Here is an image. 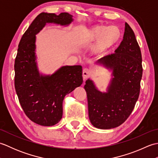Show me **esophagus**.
<instances>
[{
    "mask_svg": "<svg viewBox=\"0 0 158 158\" xmlns=\"http://www.w3.org/2000/svg\"><path fill=\"white\" fill-rule=\"evenodd\" d=\"M90 75V71L88 69H84L83 70V79L84 81L85 79L89 77Z\"/></svg>",
    "mask_w": 158,
    "mask_h": 158,
    "instance_id": "34e87169",
    "label": "esophagus"
}]
</instances>
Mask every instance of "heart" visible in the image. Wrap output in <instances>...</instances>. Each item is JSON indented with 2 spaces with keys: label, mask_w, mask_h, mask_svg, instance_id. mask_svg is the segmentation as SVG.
<instances>
[{
  "label": "heart",
  "mask_w": 158,
  "mask_h": 158,
  "mask_svg": "<svg viewBox=\"0 0 158 158\" xmlns=\"http://www.w3.org/2000/svg\"><path fill=\"white\" fill-rule=\"evenodd\" d=\"M122 37V32L119 26L98 24L86 31L83 40L87 43L96 41L93 45L92 52L96 56H100L115 46Z\"/></svg>",
  "instance_id": "heart-1"
}]
</instances>
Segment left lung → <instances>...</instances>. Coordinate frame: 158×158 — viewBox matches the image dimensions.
Returning a JSON list of instances; mask_svg holds the SVG:
<instances>
[{"label": "left lung", "instance_id": "obj_1", "mask_svg": "<svg viewBox=\"0 0 158 158\" xmlns=\"http://www.w3.org/2000/svg\"><path fill=\"white\" fill-rule=\"evenodd\" d=\"M96 64L112 70L106 92L88 79L87 93L90 122L99 129L119 126L132 113L139 98L143 75L142 56L132 29L126 22L122 41L115 53L99 59Z\"/></svg>", "mask_w": 158, "mask_h": 158}]
</instances>
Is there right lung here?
<instances>
[{"mask_svg": "<svg viewBox=\"0 0 158 158\" xmlns=\"http://www.w3.org/2000/svg\"><path fill=\"white\" fill-rule=\"evenodd\" d=\"M73 21L68 13L43 12L34 19L20 40L15 69V88L25 114L43 126L58 123L62 117V102L66 94L83 83L82 66H64L52 75L40 73L36 63V35L46 23L68 26Z\"/></svg>", "mask_w": 158, "mask_h": 158, "instance_id": "obj_1", "label": "right lung"}]
</instances>
